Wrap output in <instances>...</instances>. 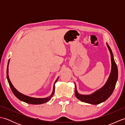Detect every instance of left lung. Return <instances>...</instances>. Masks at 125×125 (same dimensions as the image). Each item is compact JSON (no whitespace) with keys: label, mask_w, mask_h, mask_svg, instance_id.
Here are the masks:
<instances>
[{"label":"left lung","mask_w":125,"mask_h":125,"mask_svg":"<svg viewBox=\"0 0 125 125\" xmlns=\"http://www.w3.org/2000/svg\"><path fill=\"white\" fill-rule=\"evenodd\" d=\"M108 49L109 50L111 54V71L109 77H108L106 83L102 88L98 90L91 94L83 95L79 94L76 89L75 85V95L76 98L82 102L91 104L97 105L102 103L106 100L112 94L114 90L115 89L116 83L118 80V71L117 65L114 60L113 55L110 46L106 43Z\"/></svg>","instance_id":"1"}]
</instances>
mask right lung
<instances>
[{
  "mask_svg": "<svg viewBox=\"0 0 125 125\" xmlns=\"http://www.w3.org/2000/svg\"><path fill=\"white\" fill-rule=\"evenodd\" d=\"M7 81L8 82H9L10 86L11 89V90L12 92L13 93V94L15 95V96L18 98L19 99L22 101L23 102H25L26 103H28V104H34V105H39V104H43L45 103H47L48 101H49L50 99H51L52 97L53 96V95L54 94L55 92V84L56 83V82L57 81L58 77L57 78L54 84V87H53V91L52 94L50 95L49 97H47V98H33V97H28L27 96V95L23 94H21L20 92L18 91L17 90L15 89V87L13 86L12 84L10 82V78H9V63H8V65H7Z\"/></svg>",
  "mask_w": 125,
  "mask_h": 125,
  "instance_id": "add662e5",
  "label": "right lung"
}]
</instances>
